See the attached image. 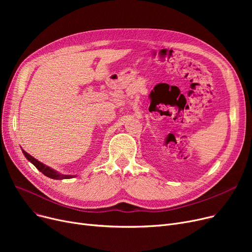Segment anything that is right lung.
I'll use <instances>...</instances> for the list:
<instances>
[{"label": "right lung", "mask_w": 252, "mask_h": 252, "mask_svg": "<svg viewBox=\"0 0 252 252\" xmlns=\"http://www.w3.org/2000/svg\"><path fill=\"white\" fill-rule=\"evenodd\" d=\"M24 156L26 157V159H28L29 161H31L39 171H42V173L46 176V177H49L51 179H54V180H63V179H71L75 176H71V175H62L60 173H58V171L54 170L53 168L47 166L46 164L39 162L38 160H36L34 157H32V155H30L28 152H25L24 150H22Z\"/></svg>", "instance_id": "1"}]
</instances>
